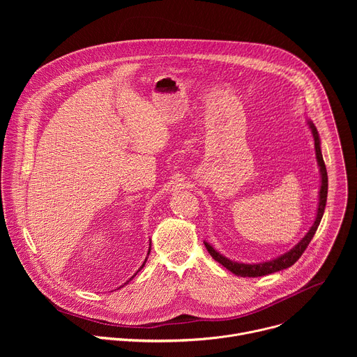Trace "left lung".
Listing matches in <instances>:
<instances>
[{
  "instance_id": "left-lung-1",
  "label": "left lung",
  "mask_w": 357,
  "mask_h": 357,
  "mask_svg": "<svg viewBox=\"0 0 357 357\" xmlns=\"http://www.w3.org/2000/svg\"><path fill=\"white\" fill-rule=\"evenodd\" d=\"M308 126L312 131L314 135V141H315V151H317V161L319 165V171H321V189H319V203H318V211H317V218L314 225L311 226L310 231L305 234V237L295 245L292 247L289 251H287L282 256L270 260V261H264V263H259V264H244V263H237V261H231L229 259H226L225 256L219 251H216L209 243L205 241V245L209 251L211 256L220 263L223 267H226L229 271H231L236 275L240 277H263V275H268L281 270H285L288 267H291L292 264H295L298 261V259L302 256V252L305 251V248L308 247V244L311 243L321 220L325 212V206H326V197H328V172H326V167L322 158V152H321V141H319V134L317 127L314 126L312 121L308 120Z\"/></svg>"
}]
</instances>
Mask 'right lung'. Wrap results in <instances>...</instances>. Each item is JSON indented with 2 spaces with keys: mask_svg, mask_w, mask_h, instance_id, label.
<instances>
[{
  "mask_svg": "<svg viewBox=\"0 0 357 357\" xmlns=\"http://www.w3.org/2000/svg\"><path fill=\"white\" fill-rule=\"evenodd\" d=\"M149 251H151V247H149V250H148V254H149ZM145 261H146V259H145ZM145 261H144V264H142V266H141V268H142V267H144V266H145ZM141 268H139V270H141ZM139 270H138V271H139ZM130 280H131V278H130ZM127 282H128V281H127Z\"/></svg>",
  "mask_w": 357,
  "mask_h": 357,
  "instance_id": "1",
  "label": "right lung"
}]
</instances>
